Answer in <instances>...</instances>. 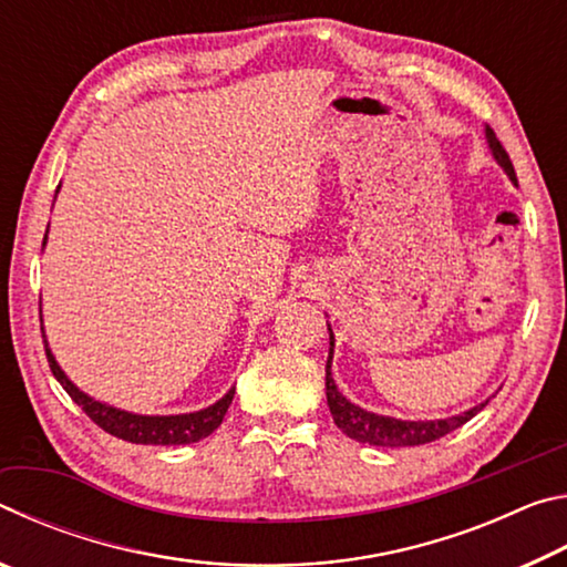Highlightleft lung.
<instances>
[{
	"label": "left lung",
	"instance_id": "left-lung-1",
	"mask_svg": "<svg viewBox=\"0 0 567 567\" xmlns=\"http://www.w3.org/2000/svg\"><path fill=\"white\" fill-rule=\"evenodd\" d=\"M487 142H491V150L495 159L505 167L507 175H511L513 182L515 177V167L511 157H507L505 147L501 145V140L495 137V132L487 127ZM332 332H330V358L328 364H324V390H328V405L332 412L334 425H338L344 435L358 440V443H368V445H378V447H412V445H425V443H435V440L445 437L447 433H453L460 425H465L470 417L477 415L480 408H473L463 412L457 417H447V420H417V422H408V420H395V417H385V415H375V412H368L358 405H352L350 400H344L338 385H334L332 372H330V362H332Z\"/></svg>",
	"mask_w": 567,
	"mask_h": 567
}]
</instances>
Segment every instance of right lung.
Wrapping results in <instances>:
<instances>
[{
	"label": "right lung",
	"mask_w": 567,
	"mask_h": 567,
	"mask_svg": "<svg viewBox=\"0 0 567 567\" xmlns=\"http://www.w3.org/2000/svg\"><path fill=\"white\" fill-rule=\"evenodd\" d=\"M47 239V237H44ZM47 362H50L52 375L60 380V385L66 390L76 405L84 410L94 425H100L104 433H110L120 440H127V443L137 445H187L197 443L207 435H213L219 427V422L225 420L229 402L235 398V390H229L227 395L215 402L213 408H205L199 412H189V415H167V417H147V415H132V412H124L117 408L102 405V402L92 400L84 395V392L76 390L70 380H66L60 364L54 362L50 348L44 344Z\"/></svg>",
	"instance_id": "add662e5"
}]
</instances>
